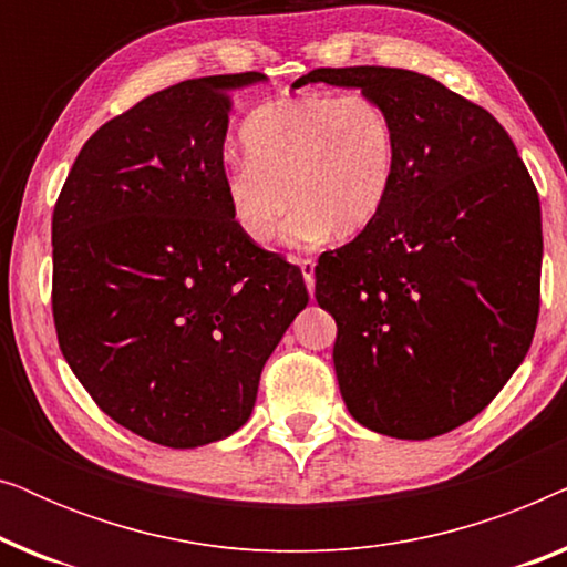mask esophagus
<instances>
[{
  "label": "esophagus",
  "mask_w": 567,
  "mask_h": 567,
  "mask_svg": "<svg viewBox=\"0 0 567 567\" xmlns=\"http://www.w3.org/2000/svg\"><path fill=\"white\" fill-rule=\"evenodd\" d=\"M297 262L301 268V276H305L307 289H309V293H312V289H315V260L312 258H299Z\"/></svg>",
  "instance_id": "34e87169"
}]
</instances>
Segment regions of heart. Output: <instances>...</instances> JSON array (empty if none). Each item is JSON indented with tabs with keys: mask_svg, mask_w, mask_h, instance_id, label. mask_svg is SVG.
<instances>
[{
	"mask_svg": "<svg viewBox=\"0 0 567 567\" xmlns=\"http://www.w3.org/2000/svg\"><path fill=\"white\" fill-rule=\"evenodd\" d=\"M239 138L245 159L224 173V198L252 245L274 243L289 198L299 206L289 237L309 243L330 229L359 235L392 196L398 134L386 107L367 92L270 100L247 115Z\"/></svg>",
	"mask_w": 567,
	"mask_h": 567,
	"instance_id": "obj_1",
	"label": "heart"
}]
</instances>
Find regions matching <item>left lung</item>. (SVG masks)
Wrapping results in <instances>:
<instances>
[{"label":"left lung","instance_id":"left-lung-1","mask_svg":"<svg viewBox=\"0 0 567 567\" xmlns=\"http://www.w3.org/2000/svg\"><path fill=\"white\" fill-rule=\"evenodd\" d=\"M386 107L398 177L379 219L315 268L348 413L392 439L460 429L503 390L539 315L542 212L506 128L431 76L315 69Z\"/></svg>","mask_w":567,"mask_h":567}]
</instances>
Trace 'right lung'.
I'll return each instance as SVG.
<instances>
[{
	"label": "right lung",
	"instance_id": "add662e5",
	"mask_svg": "<svg viewBox=\"0 0 567 567\" xmlns=\"http://www.w3.org/2000/svg\"><path fill=\"white\" fill-rule=\"evenodd\" d=\"M216 74L154 92L103 123L53 206V324L105 415L169 449L247 423L260 371L309 293L252 245L224 198L235 92Z\"/></svg>",
	"mask_w": 567,
	"mask_h": 567
}]
</instances>
